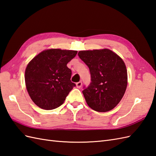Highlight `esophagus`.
<instances>
[{"mask_svg":"<svg viewBox=\"0 0 156 156\" xmlns=\"http://www.w3.org/2000/svg\"><path fill=\"white\" fill-rule=\"evenodd\" d=\"M82 84V82H81V81H80V82H77V83H76V87H78V88H80V87H81Z\"/></svg>","mask_w":156,"mask_h":156,"instance_id":"obj_1","label":"esophagus"}]
</instances>
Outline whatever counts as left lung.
Wrapping results in <instances>:
<instances>
[{
  "label": "left lung",
  "mask_w": 156,
  "mask_h": 156,
  "mask_svg": "<svg viewBox=\"0 0 156 156\" xmlns=\"http://www.w3.org/2000/svg\"><path fill=\"white\" fill-rule=\"evenodd\" d=\"M78 56L88 66L91 83L82 93L88 106L98 112L112 110L127 86V70L122 59L107 49L80 51Z\"/></svg>",
  "instance_id": "8db88e82"
}]
</instances>
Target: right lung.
Returning a JSON list of instances; mask_svg holds the SVG:
<instances>
[{
    "instance_id": "right-lung-1",
    "label": "right lung",
    "mask_w": 156,
    "mask_h": 156,
    "mask_svg": "<svg viewBox=\"0 0 156 156\" xmlns=\"http://www.w3.org/2000/svg\"><path fill=\"white\" fill-rule=\"evenodd\" d=\"M77 51L51 49L31 60L25 71L26 86L31 99L40 108L51 110L61 106L76 86L66 65Z\"/></svg>"
}]
</instances>
